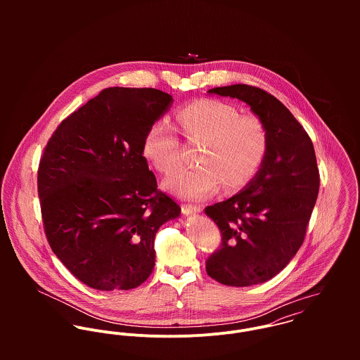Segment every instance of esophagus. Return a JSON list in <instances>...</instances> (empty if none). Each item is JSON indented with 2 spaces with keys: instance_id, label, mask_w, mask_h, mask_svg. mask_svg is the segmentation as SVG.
Wrapping results in <instances>:
<instances>
[{
  "instance_id": "34e87169",
  "label": "esophagus",
  "mask_w": 360,
  "mask_h": 360,
  "mask_svg": "<svg viewBox=\"0 0 360 360\" xmlns=\"http://www.w3.org/2000/svg\"><path fill=\"white\" fill-rule=\"evenodd\" d=\"M202 210V206L201 205H191V204H183L181 205V212L184 214H190V213H197V212H201Z\"/></svg>"
}]
</instances>
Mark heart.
<instances>
[{
    "instance_id": "obj_1",
    "label": "heart",
    "mask_w": 360,
    "mask_h": 360,
    "mask_svg": "<svg viewBox=\"0 0 360 360\" xmlns=\"http://www.w3.org/2000/svg\"><path fill=\"white\" fill-rule=\"evenodd\" d=\"M183 136L201 144L194 167L181 169L166 179L165 187L174 195L202 200L219 190L234 191L257 176L269 148L267 126L255 113H243L231 103L198 100L177 113ZM144 155L163 174L181 162V144L167 120H158L144 140Z\"/></svg>"
}]
</instances>
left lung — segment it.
Listing matches in <instances>:
<instances>
[{
	"instance_id": "left-lung-1",
	"label": "left lung",
	"mask_w": 360,
	"mask_h": 360,
	"mask_svg": "<svg viewBox=\"0 0 360 360\" xmlns=\"http://www.w3.org/2000/svg\"><path fill=\"white\" fill-rule=\"evenodd\" d=\"M210 94L248 103L267 126L269 148L254 180L227 201L206 206L221 244L206 259V273L231 287L264 283L301 248L319 194L313 143L294 115L267 91L233 84Z\"/></svg>"
}]
</instances>
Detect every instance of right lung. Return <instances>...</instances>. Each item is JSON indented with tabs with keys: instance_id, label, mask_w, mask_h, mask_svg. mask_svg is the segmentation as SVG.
I'll use <instances>...</instances> for the list:
<instances>
[{
	"instance_id": "obj_1",
	"label": "right lung",
	"mask_w": 360,
	"mask_h": 360,
	"mask_svg": "<svg viewBox=\"0 0 360 360\" xmlns=\"http://www.w3.org/2000/svg\"><path fill=\"white\" fill-rule=\"evenodd\" d=\"M172 97L109 87L60 122L40 159L37 190L52 252L83 284L141 285L155 266V234L181 209L158 188L144 140Z\"/></svg>"
}]
</instances>
